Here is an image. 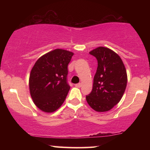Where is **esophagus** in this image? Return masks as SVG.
Masks as SVG:
<instances>
[{
	"mask_svg": "<svg viewBox=\"0 0 150 150\" xmlns=\"http://www.w3.org/2000/svg\"><path fill=\"white\" fill-rule=\"evenodd\" d=\"M81 86H82V84H81V83H78V84H76V85H75V87H79V88L81 87Z\"/></svg>",
	"mask_w": 150,
	"mask_h": 150,
	"instance_id": "1",
	"label": "esophagus"
}]
</instances>
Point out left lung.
<instances>
[{
	"label": "left lung",
	"mask_w": 150,
	"mask_h": 150,
	"mask_svg": "<svg viewBox=\"0 0 150 150\" xmlns=\"http://www.w3.org/2000/svg\"><path fill=\"white\" fill-rule=\"evenodd\" d=\"M98 67L92 92L86 96L90 107L98 112L111 110L120 101L127 85V73L121 58L108 48L99 46L89 52Z\"/></svg>",
	"instance_id": "1"
}]
</instances>
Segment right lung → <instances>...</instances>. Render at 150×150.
<instances>
[{
	"label": "right lung",
	"instance_id": "1",
	"mask_svg": "<svg viewBox=\"0 0 150 150\" xmlns=\"http://www.w3.org/2000/svg\"><path fill=\"white\" fill-rule=\"evenodd\" d=\"M73 54L66 50L55 49L41 56L31 70V97L44 112H53L64 102L70 88L67 82L68 65Z\"/></svg>",
	"mask_w": 150,
	"mask_h": 150
}]
</instances>
